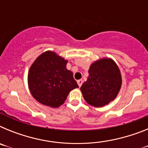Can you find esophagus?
Segmentation results:
<instances>
[{
    "label": "esophagus",
    "mask_w": 148,
    "mask_h": 148,
    "mask_svg": "<svg viewBox=\"0 0 148 148\" xmlns=\"http://www.w3.org/2000/svg\"><path fill=\"white\" fill-rule=\"evenodd\" d=\"M77 83H78V86H79V87H80L82 85V83H83V81H82V79H80V80H78V81H77Z\"/></svg>",
    "instance_id": "esophagus-1"
}]
</instances>
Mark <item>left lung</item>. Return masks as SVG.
Returning <instances> with one entry per match:
<instances>
[{
	"mask_svg": "<svg viewBox=\"0 0 148 148\" xmlns=\"http://www.w3.org/2000/svg\"><path fill=\"white\" fill-rule=\"evenodd\" d=\"M87 80L81 87L84 100L95 108L114 100L121 86L119 68L111 58H104L90 65Z\"/></svg>",
	"mask_w": 148,
	"mask_h": 148,
	"instance_id": "8db88e82",
	"label": "left lung"
}]
</instances>
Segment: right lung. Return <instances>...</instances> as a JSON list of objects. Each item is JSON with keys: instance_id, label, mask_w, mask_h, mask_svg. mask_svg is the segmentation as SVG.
Instances as JSON below:
<instances>
[{"instance_id": "right-lung-1", "label": "right lung", "mask_w": 148, "mask_h": 148, "mask_svg": "<svg viewBox=\"0 0 148 148\" xmlns=\"http://www.w3.org/2000/svg\"><path fill=\"white\" fill-rule=\"evenodd\" d=\"M66 64V60L52 51L43 53L35 59L28 73L29 89L35 100L50 108H58L70 91L78 88Z\"/></svg>"}]
</instances>
